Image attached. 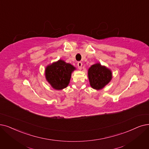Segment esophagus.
<instances>
[{"label": "esophagus", "mask_w": 149, "mask_h": 149, "mask_svg": "<svg viewBox=\"0 0 149 149\" xmlns=\"http://www.w3.org/2000/svg\"><path fill=\"white\" fill-rule=\"evenodd\" d=\"M82 63L81 62H78V67L79 70H81L82 69Z\"/></svg>", "instance_id": "1"}]
</instances>
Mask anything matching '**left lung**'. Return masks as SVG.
I'll use <instances>...</instances> for the list:
<instances>
[{"mask_svg": "<svg viewBox=\"0 0 149 149\" xmlns=\"http://www.w3.org/2000/svg\"><path fill=\"white\" fill-rule=\"evenodd\" d=\"M88 78L90 85L95 90L104 88L112 78V73L110 69L100 63H96L88 68Z\"/></svg>", "mask_w": 149, "mask_h": 149, "instance_id": "obj_1", "label": "left lung"}]
</instances>
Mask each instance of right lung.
<instances>
[{"label":"right lung","mask_w":149,"mask_h":149,"mask_svg":"<svg viewBox=\"0 0 149 149\" xmlns=\"http://www.w3.org/2000/svg\"><path fill=\"white\" fill-rule=\"evenodd\" d=\"M75 70L73 65L60 59L46 67L45 78L53 88L62 90L68 86L71 73Z\"/></svg>","instance_id":"obj_1"}]
</instances>
